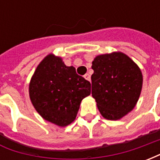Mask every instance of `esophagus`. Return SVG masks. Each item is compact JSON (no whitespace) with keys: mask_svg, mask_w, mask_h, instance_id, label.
Wrapping results in <instances>:
<instances>
[{"mask_svg":"<svg viewBox=\"0 0 160 160\" xmlns=\"http://www.w3.org/2000/svg\"><path fill=\"white\" fill-rule=\"evenodd\" d=\"M84 77H85V79L87 80H89V81L91 80V75L89 73H86V74L84 75Z\"/></svg>","mask_w":160,"mask_h":160,"instance_id":"1","label":"esophagus"}]
</instances>
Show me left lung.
Returning a JSON list of instances; mask_svg holds the SVG:
<instances>
[{"mask_svg": "<svg viewBox=\"0 0 160 160\" xmlns=\"http://www.w3.org/2000/svg\"><path fill=\"white\" fill-rule=\"evenodd\" d=\"M92 95L100 114L118 120L130 112L141 95L143 77L137 64L123 53L112 52L94 58Z\"/></svg>", "mask_w": 160, "mask_h": 160, "instance_id": "8db88e82", "label": "left lung"}]
</instances>
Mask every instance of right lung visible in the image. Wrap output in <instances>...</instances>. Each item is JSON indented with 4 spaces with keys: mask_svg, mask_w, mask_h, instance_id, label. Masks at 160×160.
I'll use <instances>...</instances> for the list:
<instances>
[{
    "mask_svg": "<svg viewBox=\"0 0 160 160\" xmlns=\"http://www.w3.org/2000/svg\"><path fill=\"white\" fill-rule=\"evenodd\" d=\"M90 93V82L53 54L38 64L29 85L30 98L35 110L44 120L60 127L73 122L81 101Z\"/></svg>",
    "mask_w": 160,
    "mask_h": 160,
    "instance_id": "1",
    "label": "right lung"
}]
</instances>
